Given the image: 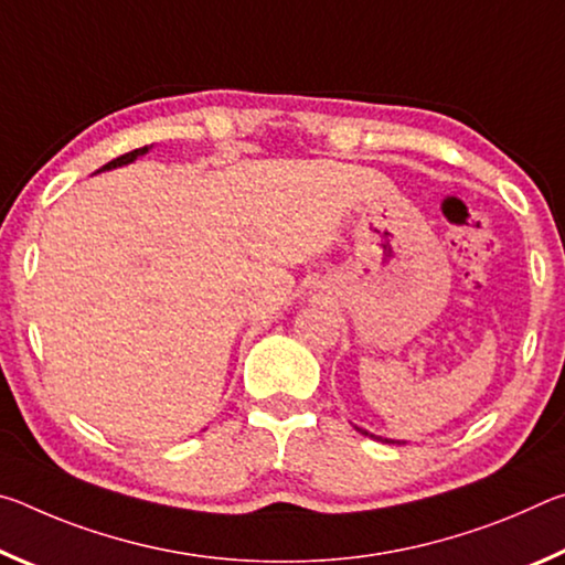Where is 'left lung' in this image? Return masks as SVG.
Wrapping results in <instances>:
<instances>
[{"label": "left lung", "instance_id": "left-lung-1", "mask_svg": "<svg viewBox=\"0 0 565 565\" xmlns=\"http://www.w3.org/2000/svg\"><path fill=\"white\" fill-rule=\"evenodd\" d=\"M356 431H359V434H363V436H371V434H366V431H363V428H356ZM388 444H391V441H388Z\"/></svg>", "mask_w": 565, "mask_h": 565}]
</instances>
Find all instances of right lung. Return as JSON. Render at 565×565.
Wrapping results in <instances>:
<instances>
[{
  "instance_id": "1",
  "label": "right lung",
  "mask_w": 565,
  "mask_h": 565,
  "mask_svg": "<svg viewBox=\"0 0 565 565\" xmlns=\"http://www.w3.org/2000/svg\"><path fill=\"white\" fill-rule=\"evenodd\" d=\"M147 151V147H141V149H134V151H127V154H121V157H117V159H111L109 164H104V169H114V167H121V164H129V161H134L137 157H141Z\"/></svg>"
}]
</instances>
